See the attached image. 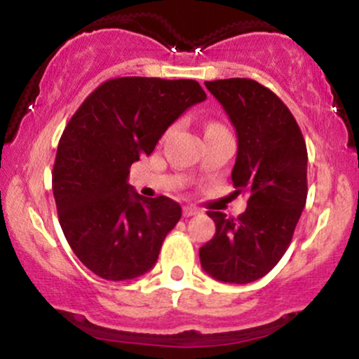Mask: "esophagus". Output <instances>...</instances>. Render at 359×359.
<instances>
[{
  "label": "esophagus",
  "mask_w": 359,
  "mask_h": 359,
  "mask_svg": "<svg viewBox=\"0 0 359 359\" xmlns=\"http://www.w3.org/2000/svg\"><path fill=\"white\" fill-rule=\"evenodd\" d=\"M182 212H184V217H191V216H196V214H199V209L192 208V205H185Z\"/></svg>",
  "instance_id": "obj_1"
}]
</instances>
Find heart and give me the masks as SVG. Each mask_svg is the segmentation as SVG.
<instances>
[{"mask_svg":"<svg viewBox=\"0 0 359 359\" xmlns=\"http://www.w3.org/2000/svg\"><path fill=\"white\" fill-rule=\"evenodd\" d=\"M221 125H217V123H209L208 125V128H205V131H209V130H221Z\"/></svg>","mask_w":359,"mask_h":359,"instance_id":"1","label":"heart"}]
</instances>
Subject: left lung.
Returning a JSON list of instances; mask_svg holds the SVG:
<instances>
[{"label": "left lung", "instance_id": "1", "mask_svg": "<svg viewBox=\"0 0 359 359\" xmlns=\"http://www.w3.org/2000/svg\"><path fill=\"white\" fill-rule=\"evenodd\" d=\"M238 137L231 180L248 196L238 217L209 211L216 234L199 250L212 278L250 283L283 257L307 199V148L302 131L277 94L253 79L205 82Z\"/></svg>", "mask_w": 359, "mask_h": 359}]
</instances>
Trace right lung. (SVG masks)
I'll return each instance as SVG.
<instances>
[{
  "label": "right lung",
  "instance_id": "obj_1",
  "mask_svg": "<svg viewBox=\"0 0 359 359\" xmlns=\"http://www.w3.org/2000/svg\"><path fill=\"white\" fill-rule=\"evenodd\" d=\"M205 97L192 79L118 77L90 93L67 123L52 191L65 240L97 277L118 282L154 269L182 209L165 196H140L128 184L130 167Z\"/></svg>",
  "mask_w": 359,
  "mask_h": 359
}]
</instances>
